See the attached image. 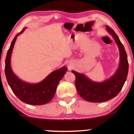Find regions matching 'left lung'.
Instances as JSON below:
<instances>
[{
    "label": "left lung",
    "mask_w": 134,
    "mask_h": 134,
    "mask_svg": "<svg viewBox=\"0 0 134 134\" xmlns=\"http://www.w3.org/2000/svg\"><path fill=\"white\" fill-rule=\"evenodd\" d=\"M106 29L115 39L119 51V67L115 74L104 81L96 82L85 74L72 71L75 75V87L78 93L83 99L91 102H103L116 97L122 90L129 70L127 56L124 46L111 28L107 26Z\"/></svg>",
    "instance_id": "left-lung-1"
}]
</instances>
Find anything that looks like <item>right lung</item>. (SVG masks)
Listing matches in <instances>:
<instances>
[{
  "mask_svg": "<svg viewBox=\"0 0 134 134\" xmlns=\"http://www.w3.org/2000/svg\"><path fill=\"white\" fill-rule=\"evenodd\" d=\"M26 27L15 37L5 59V73L9 86L13 93L24 103L30 105H40L48 103L54 97L57 86L67 70L65 66L53 71L42 81L35 84L23 81L14 74L11 67V56L17 37L23 33Z\"/></svg>",
  "mask_w": 134,
  "mask_h": 134,
  "instance_id": "obj_1",
  "label": "right lung"
}]
</instances>
